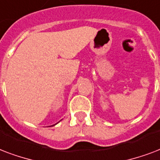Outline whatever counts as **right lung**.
Instances as JSON below:
<instances>
[{
    "label": "right lung",
    "instance_id": "right-lung-1",
    "mask_svg": "<svg viewBox=\"0 0 160 160\" xmlns=\"http://www.w3.org/2000/svg\"><path fill=\"white\" fill-rule=\"evenodd\" d=\"M52 126H53V125H52Z\"/></svg>",
    "mask_w": 160,
    "mask_h": 160
}]
</instances>
